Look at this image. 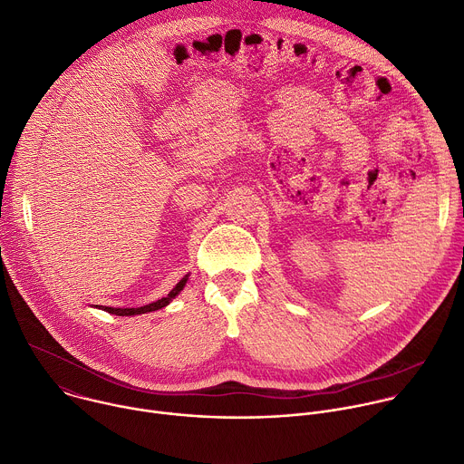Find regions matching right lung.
I'll return each mask as SVG.
<instances>
[{
    "instance_id": "add662e5",
    "label": "right lung",
    "mask_w": 464,
    "mask_h": 464,
    "mask_svg": "<svg viewBox=\"0 0 464 464\" xmlns=\"http://www.w3.org/2000/svg\"><path fill=\"white\" fill-rule=\"evenodd\" d=\"M185 283H187V276L170 290V294H169L167 297H161V299H158L156 303H150V304H145V306H140V308H111V306H99V308H102V310L108 312V314H115V315H138V314L154 312V310H160V308L167 306V304L183 290Z\"/></svg>"
}]
</instances>
